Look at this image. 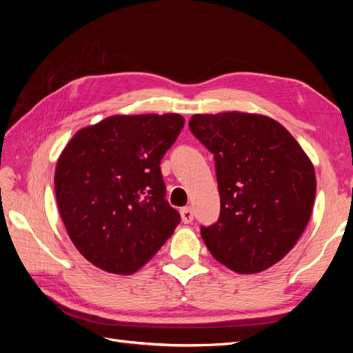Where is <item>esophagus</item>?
I'll return each mask as SVG.
<instances>
[{
  "mask_svg": "<svg viewBox=\"0 0 353 353\" xmlns=\"http://www.w3.org/2000/svg\"><path fill=\"white\" fill-rule=\"evenodd\" d=\"M179 213H181V219H183V222H185V223L191 222L194 218V212L191 208H183Z\"/></svg>",
  "mask_w": 353,
  "mask_h": 353,
  "instance_id": "34e87169",
  "label": "esophagus"
}]
</instances>
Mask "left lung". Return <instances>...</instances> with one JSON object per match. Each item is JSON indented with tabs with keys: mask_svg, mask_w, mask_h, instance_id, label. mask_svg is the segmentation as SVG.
<instances>
[{
	"mask_svg": "<svg viewBox=\"0 0 353 353\" xmlns=\"http://www.w3.org/2000/svg\"><path fill=\"white\" fill-rule=\"evenodd\" d=\"M190 130L215 156L221 215L201 227L213 258L239 274L271 268L290 252L311 218L316 178L311 159L272 117L194 114Z\"/></svg>",
	"mask_w": 353,
	"mask_h": 353,
	"instance_id": "8db88e82",
	"label": "left lung"
}]
</instances>
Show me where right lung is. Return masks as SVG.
I'll list each match as a JSON object with an SVG mask.
<instances>
[{
  "label": "right lung",
  "instance_id": "add662e5",
  "mask_svg": "<svg viewBox=\"0 0 353 353\" xmlns=\"http://www.w3.org/2000/svg\"><path fill=\"white\" fill-rule=\"evenodd\" d=\"M178 113L114 114L72 137L54 187L74 248L94 266L130 275L150 261L179 223L165 199L160 162L184 126Z\"/></svg>",
  "mask_w": 353,
  "mask_h": 353
}]
</instances>
